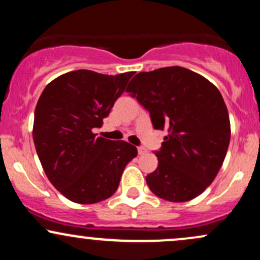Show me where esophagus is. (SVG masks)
I'll list each match as a JSON object with an SVG mask.
<instances>
[{
  "label": "esophagus",
  "mask_w": 260,
  "mask_h": 260,
  "mask_svg": "<svg viewBox=\"0 0 260 260\" xmlns=\"http://www.w3.org/2000/svg\"><path fill=\"white\" fill-rule=\"evenodd\" d=\"M145 153H147V149H145L144 147H138V154L139 155H144Z\"/></svg>",
  "instance_id": "34e87169"
}]
</instances>
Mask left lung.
<instances>
[{"instance_id":"obj_1","label":"left lung","mask_w":260,"mask_h":260,"mask_svg":"<svg viewBox=\"0 0 260 260\" xmlns=\"http://www.w3.org/2000/svg\"><path fill=\"white\" fill-rule=\"evenodd\" d=\"M150 112L155 129L168 131L147 176L151 192L181 203L215 180L230 144L229 111L219 89L201 74L174 66L140 72L126 89Z\"/></svg>"}]
</instances>
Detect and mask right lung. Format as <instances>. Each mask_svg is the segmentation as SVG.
<instances>
[{"instance_id":"add662e5","label":"right lung","mask_w":260,"mask_h":260,"mask_svg":"<svg viewBox=\"0 0 260 260\" xmlns=\"http://www.w3.org/2000/svg\"><path fill=\"white\" fill-rule=\"evenodd\" d=\"M134 72L116 76L78 70L50 82L35 107L32 139L52 186L78 204H94L117 190L138 151L124 140L96 137Z\"/></svg>"}]
</instances>
